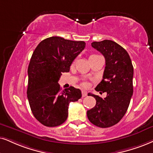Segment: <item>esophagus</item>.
Returning <instances> with one entry per match:
<instances>
[{"label":"esophagus","mask_w":153,"mask_h":153,"mask_svg":"<svg viewBox=\"0 0 153 153\" xmlns=\"http://www.w3.org/2000/svg\"><path fill=\"white\" fill-rule=\"evenodd\" d=\"M82 97H86L87 95H88V92H87L85 90H82Z\"/></svg>","instance_id":"1"}]
</instances>
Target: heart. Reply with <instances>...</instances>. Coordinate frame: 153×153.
Masks as SVG:
<instances>
[{
  "label": "heart",
  "mask_w": 153,
  "mask_h": 153,
  "mask_svg": "<svg viewBox=\"0 0 153 153\" xmlns=\"http://www.w3.org/2000/svg\"><path fill=\"white\" fill-rule=\"evenodd\" d=\"M97 56V55H95V54H92V55H91L90 57H92V56ZM75 61H73V64H74V63H75Z\"/></svg>",
  "instance_id": "obj_1"
}]
</instances>
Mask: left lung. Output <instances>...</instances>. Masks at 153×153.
Returning <instances> with one entry per match:
<instances>
[{
	"label": "left lung",
	"mask_w": 153,
	"mask_h": 153,
	"mask_svg": "<svg viewBox=\"0 0 153 153\" xmlns=\"http://www.w3.org/2000/svg\"><path fill=\"white\" fill-rule=\"evenodd\" d=\"M91 45L105 58L103 79L95 90L107 92L104 99L94 97L95 106L87 111L89 121L100 128L117 124L125 115L133 95V67L128 52L111 40L94 42Z\"/></svg>",
	"instance_id": "left-lung-1"
}]
</instances>
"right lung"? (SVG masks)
I'll use <instances>...</instances> for the list:
<instances>
[{
    "label": "right lung",
    "mask_w": 153,
    "mask_h": 153,
    "mask_svg": "<svg viewBox=\"0 0 153 153\" xmlns=\"http://www.w3.org/2000/svg\"><path fill=\"white\" fill-rule=\"evenodd\" d=\"M85 47V42L51 36L40 42L32 53L27 94L34 117L45 126L64 123L70 102L82 97L80 90L72 86L62 90L58 81L62 73L69 72L71 63Z\"/></svg>",
    "instance_id": "right-lung-1"
}]
</instances>
